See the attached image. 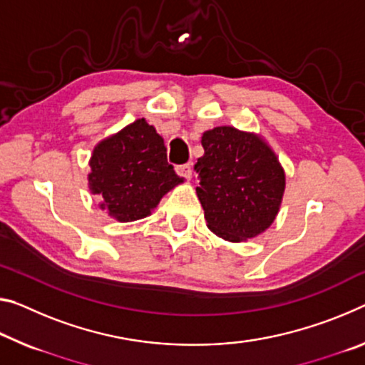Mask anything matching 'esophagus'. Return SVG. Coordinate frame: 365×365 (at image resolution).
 <instances>
[{
	"mask_svg": "<svg viewBox=\"0 0 365 365\" xmlns=\"http://www.w3.org/2000/svg\"><path fill=\"white\" fill-rule=\"evenodd\" d=\"M177 173L183 178H187V180H192V164H183V165H178L177 167Z\"/></svg>",
	"mask_w": 365,
	"mask_h": 365,
	"instance_id": "esophagus-1",
	"label": "esophagus"
}]
</instances>
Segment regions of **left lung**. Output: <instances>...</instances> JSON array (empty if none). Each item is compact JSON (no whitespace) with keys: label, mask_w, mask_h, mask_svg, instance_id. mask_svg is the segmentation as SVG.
<instances>
[{"label":"left lung","mask_w":365,"mask_h":365,"mask_svg":"<svg viewBox=\"0 0 365 365\" xmlns=\"http://www.w3.org/2000/svg\"><path fill=\"white\" fill-rule=\"evenodd\" d=\"M201 144L196 195L207 227L232 244L263 234L286 190V172L273 148L258 133L229 125L205 131Z\"/></svg>","instance_id":"8db88e82"}]
</instances>
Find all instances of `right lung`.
I'll list each match as a JSON object with an SVG mask.
<instances>
[{
  "instance_id": "add662e5",
  "label": "right lung",
  "mask_w": 365,
  "mask_h": 365,
  "mask_svg": "<svg viewBox=\"0 0 365 365\" xmlns=\"http://www.w3.org/2000/svg\"><path fill=\"white\" fill-rule=\"evenodd\" d=\"M164 140L146 118L103 138L92 149L88 185L99 207L118 222L148 217L185 182L167 162Z\"/></svg>"
}]
</instances>
